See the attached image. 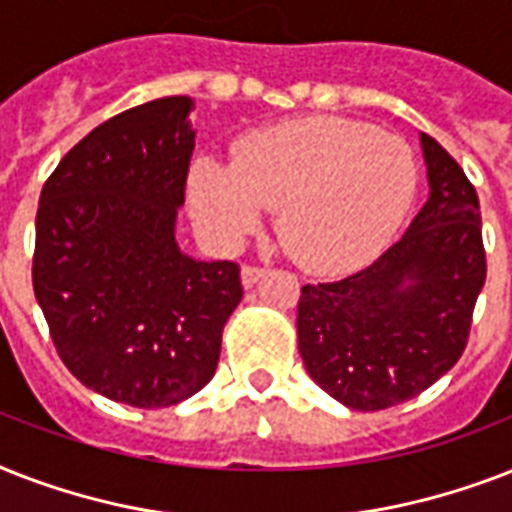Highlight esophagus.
Here are the masks:
<instances>
[{
    "mask_svg": "<svg viewBox=\"0 0 512 512\" xmlns=\"http://www.w3.org/2000/svg\"><path fill=\"white\" fill-rule=\"evenodd\" d=\"M265 273L268 271L260 268V265H244V268H241V284H244V289H252L257 281L263 279Z\"/></svg>",
    "mask_w": 512,
    "mask_h": 512,
    "instance_id": "obj_1",
    "label": "esophagus"
}]
</instances>
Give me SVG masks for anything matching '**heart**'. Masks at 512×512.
Masks as SVG:
<instances>
[{"label": "heart", "mask_w": 512, "mask_h": 512, "mask_svg": "<svg viewBox=\"0 0 512 512\" xmlns=\"http://www.w3.org/2000/svg\"><path fill=\"white\" fill-rule=\"evenodd\" d=\"M420 185L412 146L340 116H308L244 135L236 159L199 156L188 172L193 223L236 247L279 207L276 231L297 263L337 273L372 260L409 215Z\"/></svg>", "instance_id": "1"}]
</instances>
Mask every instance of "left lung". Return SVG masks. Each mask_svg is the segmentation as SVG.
I'll return each instance as SVG.
<instances>
[{"label":"left lung","mask_w":512,"mask_h":512,"mask_svg":"<svg viewBox=\"0 0 512 512\" xmlns=\"http://www.w3.org/2000/svg\"><path fill=\"white\" fill-rule=\"evenodd\" d=\"M428 201L369 268L305 284L297 342L313 382L377 412L420 396L465 350L486 281L481 207L460 164L420 132Z\"/></svg>","instance_id":"left-lung-1"}]
</instances>
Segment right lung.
Returning <instances> with one entry per match:
<instances>
[{
    "mask_svg": "<svg viewBox=\"0 0 512 512\" xmlns=\"http://www.w3.org/2000/svg\"><path fill=\"white\" fill-rule=\"evenodd\" d=\"M188 95L148 100L79 140L44 183L34 295L58 356L100 396L162 409L199 393L241 300L239 265L175 239L196 130Z\"/></svg>",
    "mask_w": 512,
    "mask_h": 512,
    "instance_id": "1",
    "label": "right lung"
}]
</instances>
